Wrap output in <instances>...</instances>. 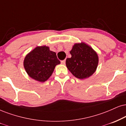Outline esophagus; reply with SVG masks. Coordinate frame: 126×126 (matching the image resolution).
Listing matches in <instances>:
<instances>
[{"instance_id": "34e87169", "label": "esophagus", "mask_w": 126, "mask_h": 126, "mask_svg": "<svg viewBox=\"0 0 126 126\" xmlns=\"http://www.w3.org/2000/svg\"><path fill=\"white\" fill-rule=\"evenodd\" d=\"M61 63L62 64L64 65L65 63V60H63V61H61Z\"/></svg>"}]
</instances>
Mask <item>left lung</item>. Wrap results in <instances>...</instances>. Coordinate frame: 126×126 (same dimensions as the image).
<instances>
[{
	"instance_id": "8db88e82",
	"label": "left lung",
	"mask_w": 126,
	"mask_h": 126,
	"mask_svg": "<svg viewBox=\"0 0 126 126\" xmlns=\"http://www.w3.org/2000/svg\"><path fill=\"white\" fill-rule=\"evenodd\" d=\"M70 54L71 57L66 60V65L76 78L86 79L95 72L99 58L92 48L84 43H76L72 47Z\"/></svg>"
}]
</instances>
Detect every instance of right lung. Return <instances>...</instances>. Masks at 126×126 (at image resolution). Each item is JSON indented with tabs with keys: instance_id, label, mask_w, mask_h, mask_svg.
<instances>
[{
	"instance_id": "obj_1",
	"label": "right lung",
	"mask_w": 126,
	"mask_h": 126,
	"mask_svg": "<svg viewBox=\"0 0 126 126\" xmlns=\"http://www.w3.org/2000/svg\"><path fill=\"white\" fill-rule=\"evenodd\" d=\"M55 52L48 47H37L26 56L24 69L30 77L38 82L46 81L52 75L57 65L60 64Z\"/></svg>"
}]
</instances>
